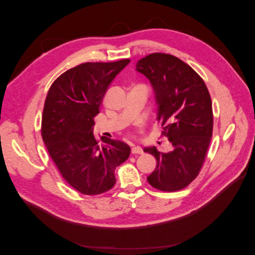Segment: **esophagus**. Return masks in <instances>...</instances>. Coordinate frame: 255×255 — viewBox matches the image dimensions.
Masks as SVG:
<instances>
[{
    "label": "esophagus",
    "mask_w": 255,
    "mask_h": 255,
    "mask_svg": "<svg viewBox=\"0 0 255 255\" xmlns=\"http://www.w3.org/2000/svg\"><path fill=\"white\" fill-rule=\"evenodd\" d=\"M132 153L133 154H142L143 150L141 149V146H139V145H133Z\"/></svg>",
    "instance_id": "34e87169"
}]
</instances>
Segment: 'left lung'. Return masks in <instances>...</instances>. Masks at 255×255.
Here are the masks:
<instances>
[{
    "label": "left lung",
    "instance_id": "obj_1",
    "mask_svg": "<svg viewBox=\"0 0 255 255\" xmlns=\"http://www.w3.org/2000/svg\"><path fill=\"white\" fill-rule=\"evenodd\" d=\"M136 71L152 85L157 120L171 151L145 146L156 158V168L146 180L163 191L183 189L194 181L204 163L213 134L210 92L200 75L170 54L153 53L137 61Z\"/></svg>",
    "mask_w": 255,
    "mask_h": 255
}]
</instances>
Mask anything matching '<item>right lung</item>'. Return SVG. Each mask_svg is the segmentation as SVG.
Returning a JSON list of instances; mask_svg holds the SVG:
<instances>
[{
	"label": "right lung",
	"instance_id": "1",
	"mask_svg": "<svg viewBox=\"0 0 255 255\" xmlns=\"http://www.w3.org/2000/svg\"><path fill=\"white\" fill-rule=\"evenodd\" d=\"M128 63H85L69 69L54 81L45 99L43 142L61 176L83 195L113 188L116 167L129 156L127 143L106 138L100 146L92 133L107 88Z\"/></svg>",
	"mask_w": 255,
	"mask_h": 255
}]
</instances>
